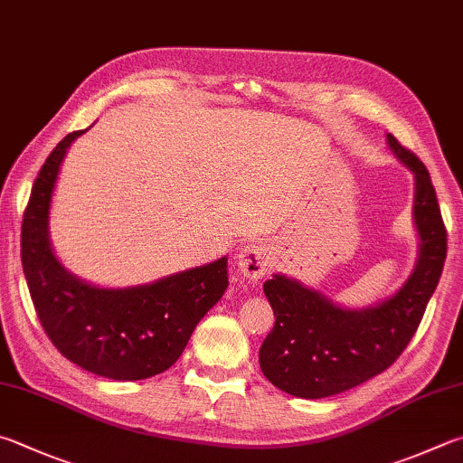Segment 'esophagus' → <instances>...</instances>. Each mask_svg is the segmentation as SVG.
I'll return each mask as SVG.
<instances>
[{"label":"esophagus","mask_w":463,"mask_h":463,"mask_svg":"<svg viewBox=\"0 0 463 463\" xmlns=\"http://www.w3.org/2000/svg\"><path fill=\"white\" fill-rule=\"evenodd\" d=\"M237 265L241 269V273L249 277L250 281L260 279L267 273L269 269V253L263 242H249L245 249H241V253L237 257Z\"/></svg>","instance_id":"1"}]
</instances>
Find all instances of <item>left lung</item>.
<instances>
[{"instance_id": "1", "label": "left lung", "mask_w": 463, "mask_h": 463, "mask_svg": "<svg viewBox=\"0 0 463 463\" xmlns=\"http://www.w3.org/2000/svg\"><path fill=\"white\" fill-rule=\"evenodd\" d=\"M391 149L415 174V224L421 255L407 283L368 309H342L319 293L275 275L263 291L275 326L260 344V371L277 389L301 399H324L386 371L413 338L439 283L448 231L430 172L413 151L386 136Z\"/></svg>"}]
</instances>
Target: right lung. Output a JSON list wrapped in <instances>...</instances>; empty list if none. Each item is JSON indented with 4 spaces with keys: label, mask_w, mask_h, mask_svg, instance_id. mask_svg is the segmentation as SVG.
<instances>
[{
    "label": "right lung",
    "mask_w": 463,
    "mask_h": 463,
    "mask_svg": "<svg viewBox=\"0 0 463 463\" xmlns=\"http://www.w3.org/2000/svg\"><path fill=\"white\" fill-rule=\"evenodd\" d=\"M58 144L32 186L22 222V265L42 327L64 358L113 381H141L170 368L196 324L229 285L226 257L131 289H99L58 263L48 241V208L66 149Z\"/></svg>",
    "instance_id": "add662e5"
}]
</instances>
